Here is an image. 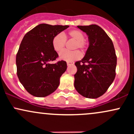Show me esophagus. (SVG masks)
<instances>
[{
  "mask_svg": "<svg viewBox=\"0 0 134 134\" xmlns=\"http://www.w3.org/2000/svg\"><path fill=\"white\" fill-rule=\"evenodd\" d=\"M74 63L73 62H67V66L72 65H74Z\"/></svg>",
  "mask_w": 134,
  "mask_h": 134,
  "instance_id": "esophagus-1",
  "label": "esophagus"
}]
</instances>
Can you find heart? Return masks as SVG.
<instances>
[{
    "instance_id": "obj_1",
    "label": "heart",
    "mask_w": 134,
    "mask_h": 134,
    "mask_svg": "<svg viewBox=\"0 0 134 134\" xmlns=\"http://www.w3.org/2000/svg\"><path fill=\"white\" fill-rule=\"evenodd\" d=\"M69 37L72 38L76 41L74 49L80 48L84 50L86 48L87 43L84 40V35L82 31L78 30H72L69 32L67 35H62L59 33L56 35L52 40V47L53 50L57 52H60L64 49L65 45L66 38ZM81 53L77 50L75 51H68L64 50L59 55V58L62 60L70 62V61L76 60L81 57Z\"/></svg>"
}]
</instances>
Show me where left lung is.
I'll list each match as a JSON object with an SVG mask.
<instances>
[{"mask_svg": "<svg viewBox=\"0 0 134 134\" xmlns=\"http://www.w3.org/2000/svg\"><path fill=\"white\" fill-rule=\"evenodd\" d=\"M88 36L89 47L84 58L75 63L74 87L82 96L99 98L105 93L115 77L116 56L113 42L96 24L77 26Z\"/></svg>", "mask_w": 134, "mask_h": 134, "instance_id": "8db88e82", "label": "left lung"}]
</instances>
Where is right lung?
<instances>
[{"mask_svg": "<svg viewBox=\"0 0 134 134\" xmlns=\"http://www.w3.org/2000/svg\"><path fill=\"white\" fill-rule=\"evenodd\" d=\"M69 27L40 24L24 35L16 55L17 75L26 90L33 96H47L59 86L67 63L64 60L49 63L58 56L52 43L55 35Z\"/></svg>", "mask_w": 134, "mask_h": 134, "instance_id": "1", "label": "right lung"}]
</instances>
